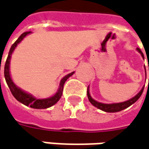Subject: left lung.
Returning <instances> with one entry per match:
<instances>
[{"label":"left lung","mask_w":149,"mask_h":149,"mask_svg":"<svg viewBox=\"0 0 149 149\" xmlns=\"http://www.w3.org/2000/svg\"><path fill=\"white\" fill-rule=\"evenodd\" d=\"M137 50L141 54V55L143 57V54L142 53V51L140 50V49L137 48ZM143 89H144V87H143V88L140 91V92H139L137 95H135L133 98H132L130 100H127V101H124V102H121V103L103 104V103L98 102V101H96V100H95L94 99L91 98V95H90V92H89V87L87 88V96H88V99L90 100V102L93 105L94 107H97L98 109L101 110V111H106V112H117V111H123V110L126 109V108L129 107L131 105H132L133 103H135V102L140 98V96L142 95L143 91Z\"/></svg>","instance_id":"8db88e82"}]
</instances>
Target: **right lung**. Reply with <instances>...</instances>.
Segmentation results:
<instances>
[{
    "label": "right lung",
    "instance_id": "add662e5",
    "mask_svg": "<svg viewBox=\"0 0 149 149\" xmlns=\"http://www.w3.org/2000/svg\"><path fill=\"white\" fill-rule=\"evenodd\" d=\"M31 32H25V33H23L19 37L18 39L11 45L10 51H9V54H8V57H7L6 63H5V67H4V75H5V79H6V84H7L8 87H9L11 94L13 95V96L17 100H18L19 102L24 104L26 107H30L34 108V109H45V108H49L50 107H52V106H54L61 98L63 91V85H64L65 81L67 80V79L70 78L72 74H74V72H72L70 74H67L66 76H64L61 79V81H60L59 88H58L57 93L54 96H52L50 98H47V99H37V98L33 97V95H31L29 94L22 91L21 89H19L18 87H17L16 85L13 83V81H12V79L11 78V75H10V71H9V69H10V59H11V54L14 51L15 48L17 46V44H18L19 42L22 41L26 37V35L29 34Z\"/></svg>",
    "mask_w": 149,
    "mask_h": 149
}]
</instances>
